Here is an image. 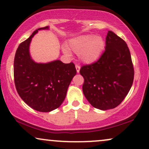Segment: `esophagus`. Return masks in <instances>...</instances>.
Masks as SVG:
<instances>
[{"instance_id":"1","label":"esophagus","mask_w":149,"mask_h":149,"mask_svg":"<svg viewBox=\"0 0 149 149\" xmlns=\"http://www.w3.org/2000/svg\"><path fill=\"white\" fill-rule=\"evenodd\" d=\"M75 68H76L77 72V73L79 72V70H80V66H79V65H75Z\"/></svg>"}]
</instances>
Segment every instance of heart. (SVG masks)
I'll return each instance as SVG.
<instances>
[{
    "label": "heart",
    "instance_id": "1",
    "mask_svg": "<svg viewBox=\"0 0 149 149\" xmlns=\"http://www.w3.org/2000/svg\"><path fill=\"white\" fill-rule=\"evenodd\" d=\"M68 47H63L64 54L70 56V49L78 54L79 58L81 62L89 64L95 62L100 57L104 49V41L100 36L83 35L70 40Z\"/></svg>",
    "mask_w": 149,
    "mask_h": 149
}]
</instances>
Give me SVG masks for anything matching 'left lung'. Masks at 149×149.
I'll return each mask as SVG.
<instances>
[{
  "label": "left lung",
  "mask_w": 149,
  "mask_h": 149,
  "mask_svg": "<svg viewBox=\"0 0 149 149\" xmlns=\"http://www.w3.org/2000/svg\"><path fill=\"white\" fill-rule=\"evenodd\" d=\"M82 90L93 107L113 109L121 103L132 87L134 68L127 44L112 31L106 37L105 51L97 62L82 66Z\"/></svg>",
  "instance_id": "8db88e82"
}]
</instances>
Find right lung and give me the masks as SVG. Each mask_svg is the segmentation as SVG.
<instances>
[{"mask_svg": "<svg viewBox=\"0 0 149 149\" xmlns=\"http://www.w3.org/2000/svg\"><path fill=\"white\" fill-rule=\"evenodd\" d=\"M36 30L27 40L19 45L14 61V77L17 93L33 109L49 112L61 105L68 88L77 70L74 64L63 63L59 60L37 63L30 54V44L33 36L41 30Z\"/></svg>", "mask_w": 149, "mask_h": 149, "instance_id": "1", "label": "right lung"}]
</instances>
